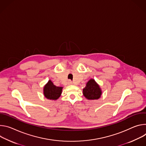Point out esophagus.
<instances>
[{
    "mask_svg": "<svg viewBox=\"0 0 146 146\" xmlns=\"http://www.w3.org/2000/svg\"><path fill=\"white\" fill-rule=\"evenodd\" d=\"M68 84L69 85H72V82L71 81V80H69L68 81Z\"/></svg>",
    "mask_w": 146,
    "mask_h": 146,
    "instance_id": "34e87169",
    "label": "esophagus"
}]
</instances>
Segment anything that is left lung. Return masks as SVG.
<instances>
[{"mask_svg":"<svg viewBox=\"0 0 146 146\" xmlns=\"http://www.w3.org/2000/svg\"><path fill=\"white\" fill-rule=\"evenodd\" d=\"M83 93L85 98L89 100H97L100 98L102 91L95 80L90 79L87 83L86 87L83 89Z\"/></svg>","mask_w":146,"mask_h":146,"instance_id":"8db88e82","label":"left lung"}]
</instances>
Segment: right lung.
<instances>
[{"label":"right lung","instance_id":"right-lung-1","mask_svg":"<svg viewBox=\"0 0 146 146\" xmlns=\"http://www.w3.org/2000/svg\"><path fill=\"white\" fill-rule=\"evenodd\" d=\"M62 87L54 85L51 80H48L47 84L44 86L43 93L48 99L57 100L60 96L62 92Z\"/></svg>","mask_w":146,"mask_h":146}]
</instances>
